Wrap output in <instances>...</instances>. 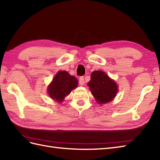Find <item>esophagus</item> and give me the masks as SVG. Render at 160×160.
<instances>
[{"label": "esophagus", "mask_w": 160, "mask_h": 160, "mask_svg": "<svg viewBox=\"0 0 160 160\" xmlns=\"http://www.w3.org/2000/svg\"><path fill=\"white\" fill-rule=\"evenodd\" d=\"M79 84H80L81 85H84L85 81H84V77H81L79 78Z\"/></svg>", "instance_id": "obj_1"}]
</instances>
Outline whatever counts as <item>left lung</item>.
<instances>
[{"label": "left lung", "mask_w": 160, "mask_h": 160, "mask_svg": "<svg viewBox=\"0 0 160 160\" xmlns=\"http://www.w3.org/2000/svg\"><path fill=\"white\" fill-rule=\"evenodd\" d=\"M88 85L97 103L100 104L111 102L118 92L115 81L101 71H96L92 73L91 80Z\"/></svg>", "instance_id": "1"}]
</instances>
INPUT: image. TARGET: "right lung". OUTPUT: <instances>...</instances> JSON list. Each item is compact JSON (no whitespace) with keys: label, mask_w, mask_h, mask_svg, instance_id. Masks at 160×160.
<instances>
[{"label":"right lung","mask_w":160,"mask_h":160,"mask_svg":"<svg viewBox=\"0 0 160 160\" xmlns=\"http://www.w3.org/2000/svg\"><path fill=\"white\" fill-rule=\"evenodd\" d=\"M78 85L77 78L71 76L64 71L58 72L52 81L48 88L49 97L52 99L62 102L65 97L70 94L73 89H75Z\"/></svg>","instance_id":"add662e5"}]
</instances>
